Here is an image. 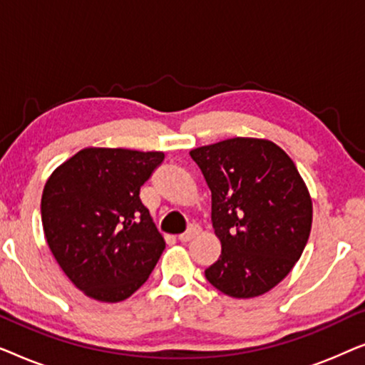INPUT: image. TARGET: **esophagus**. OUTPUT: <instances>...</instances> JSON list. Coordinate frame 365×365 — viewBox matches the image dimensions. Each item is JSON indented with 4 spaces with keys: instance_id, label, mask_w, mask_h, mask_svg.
I'll use <instances>...</instances> for the list:
<instances>
[{
    "instance_id": "obj_1",
    "label": "esophagus",
    "mask_w": 365,
    "mask_h": 365,
    "mask_svg": "<svg viewBox=\"0 0 365 365\" xmlns=\"http://www.w3.org/2000/svg\"><path fill=\"white\" fill-rule=\"evenodd\" d=\"M199 231H201V229H199V226H196V224H192V226L187 227L186 232H182L181 236H179V241H181V242H189L194 236H197Z\"/></svg>"
}]
</instances>
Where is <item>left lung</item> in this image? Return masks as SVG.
Here are the masks:
<instances>
[{
  "label": "left lung",
  "mask_w": 365,
  "mask_h": 365,
  "mask_svg": "<svg viewBox=\"0 0 365 365\" xmlns=\"http://www.w3.org/2000/svg\"><path fill=\"white\" fill-rule=\"evenodd\" d=\"M211 189L221 256L204 274L219 291L247 299L291 272L312 226V201L292 159L267 139L232 138L189 153Z\"/></svg>",
  "instance_id": "8db88e82"
}]
</instances>
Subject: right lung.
Returning <instances> with one entry per match:
<instances>
[{
	"label": "right lung",
	"mask_w": 365,
	"mask_h": 365,
	"mask_svg": "<svg viewBox=\"0 0 365 365\" xmlns=\"http://www.w3.org/2000/svg\"><path fill=\"white\" fill-rule=\"evenodd\" d=\"M163 153L86 148L48 179L41 197L44 236L79 291L124 301L153 272L166 242L139 199Z\"/></svg>",
	"instance_id": "obj_1"
}]
</instances>
